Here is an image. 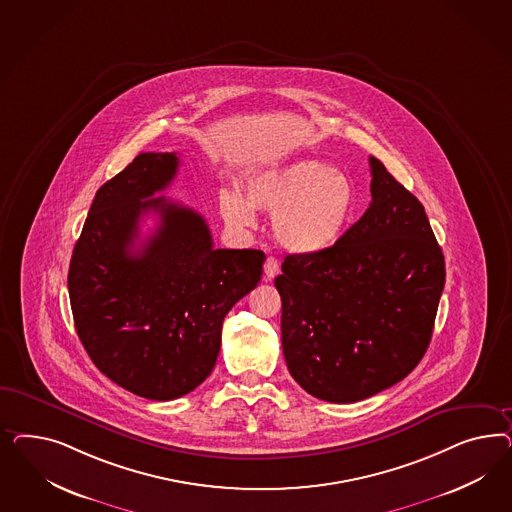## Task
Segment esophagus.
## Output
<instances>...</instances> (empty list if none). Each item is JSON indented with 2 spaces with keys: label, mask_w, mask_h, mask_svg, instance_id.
<instances>
[{
  "label": "esophagus",
  "mask_w": 512,
  "mask_h": 512,
  "mask_svg": "<svg viewBox=\"0 0 512 512\" xmlns=\"http://www.w3.org/2000/svg\"><path fill=\"white\" fill-rule=\"evenodd\" d=\"M279 274V261L276 257H266L264 261V276L266 279H274Z\"/></svg>",
  "instance_id": "esophagus-1"
}]
</instances>
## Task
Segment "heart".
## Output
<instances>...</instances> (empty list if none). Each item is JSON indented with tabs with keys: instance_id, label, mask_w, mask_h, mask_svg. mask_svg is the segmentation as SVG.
Returning <instances> with one entry per match:
<instances>
[{
	"instance_id": "obj_1",
	"label": "heart",
	"mask_w": 512,
	"mask_h": 512,
	"mask_svg": "<svg viewBox=\"0 0 512 512\" xmlns=\"http://www.w3.org/2000/svg\"><path fill=\"white\" fill-rule=\"evenodd\" d=\"M272 216V231L283 248L317 255L334 248L355 210V187L340 171L317 159H296L251 174L244 197L219 195L221 217L236 229L253 225L255 212Z\"/></svg>"
}]
</instances>
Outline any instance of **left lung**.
<instances>
[{"label": "left lung", "instance_id": "left-lung-1", "mask_svg": "<svg viewBox=\"0 0 512 512\" xmlns=\"http://www.w3.org/2000/svg\"><path fill=\"white\" fill-rule=\"evenodd\" d=\"M370 169L364 216L334 248L287 255L274 281L287 368L325 402H360L413 372L445 287L424 206L373 155Z\"/></svg>", "mask_w": 512, "mask_h": 512}]
</instances>
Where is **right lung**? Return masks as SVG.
<instances>
[{
	"label": "right lung",
	"instance_id": "add662e5",
	"mask_svg": "<svg viewBox=\"0 0 512 512\" xmlns=\"http://www.w3.org/2000/svg\"><path fill=\"white\" fill-rule=\"evenodd\" d=\"M174 152L139 154L97 189L69 264L77 334L99 372L140 398H180L212 373L221 326L263 276L259 249H216L201 214L155 193ZM160 227L133 252L139 217Z\"/></svg>",
	"mask_w": 512,
	"mask_h": 512
}]
</instances>
